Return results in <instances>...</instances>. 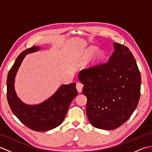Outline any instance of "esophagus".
<instances>
[{
    "label": "esophagus",
    "mask_w": 152,
    "mask_h": 152,
    "mask_svg": "<svg viewBox=\"0 0 152 152\" xmlns=\"http://www.w3.org/2000/svg\"><path fill=\"white\" fill-rule=\"evenodd\" d=\"M83 87V85L82 84V83L78 82V83H76V89H77V90H78V93H81L82 92Z\"/></svg>",
    "instance_id": "1"
}]
</instances>
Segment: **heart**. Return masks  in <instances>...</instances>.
Instances as JSON below:
<instances>
[{
	"label": "heart",
	"mask_w": 152,
	"mask_h": 152,
	"mask_svg": "<svg viewBox=\"0 0 152 152\" xmlns=\"http://www.w3.org/2000/svg\"><path fill=\"white\" fill-rule=\"evenodd\" d=\"M98 51V48H96L95 46H91L90 47L89 49L87 50L86 52V57H91L93 55H95ZM99 57H102V53H100L99 55Z\"/></svg>",
	"instance_id": "heart-1"
}]
</instances>
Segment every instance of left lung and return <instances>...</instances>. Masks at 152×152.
Masks as SVG:
<instances>
[{
  "mask_svg": "<svg viewBox=\"0 0 152 152\" xmlns=\"http://www.w3.org/2000/svg\"><path fill=\"white\" fill-rule=\"evenodd\" d=\"M114 51L105 63L82 70L86 114L95 127L112 130L127 121L138 105L141 76L129 48L114 42Z\"/></svg>",
  "mask_w": 152,
  "mask_h": 152,
  "instance_id": "8db88e82",
  "label": "left lung"
}]
</instances>
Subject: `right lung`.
Instances as JSON below:
<instances>
[{
    "mask_svg": "<svg viewBox=\"0 0 152 152\" xmlns=\"http://www.w3.org/2000/svg\"><path fill=\"white\" fill-rule=\"evenodd\" d=\"M40 49V47L34 46L23 51L17 57L8 74L7 100L12 112L25 126L35 131H46L62 124L78 91L76 83H71L61 85L52 96L38 104H27L19 99L14 87L16 74L26 55Z\"/></svg>",
    "mask_w": 152,
    "mask_h": 152,
    "instance_id": "add662e5",
    "label": "right lung"
}]
</instances>
